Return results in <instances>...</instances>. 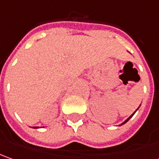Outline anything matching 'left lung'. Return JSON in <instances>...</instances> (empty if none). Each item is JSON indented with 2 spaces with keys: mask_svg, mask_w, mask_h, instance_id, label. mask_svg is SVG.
<instances>
[{
  "mask_svg": "<svg viewBox=\"0 0 159 159\" xmlns=\"http://www.w3.org/2000/svg\"><path fill=\"white\" fill-rule=\"evenodd\" d=\"M138 108H139V107H138ZM138 108H137V109H136V110H135V111H134V112H136V111H137V110H138ZM134 113H133V114H132V115H130V116H129V117L128 118V119H127V120H125V121H124V122H122V123L120 124V126H121V125H123V124H125V123H126V122H128V121H129V119H130V118H131V117H132V116H133V115H134Z\"/></svg>",
  "mask_w": 159,
  "mask_h": 159,
  "instance_id": "left-lung-1",
  "label": "left lung"
}]
</instances>
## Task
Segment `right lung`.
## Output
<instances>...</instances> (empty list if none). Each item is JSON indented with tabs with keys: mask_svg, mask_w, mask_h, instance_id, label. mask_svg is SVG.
Returning <instances> with one entry per match:
<instances>
[{
	"mask_svg": "<svg viewBox=\"0 0 159 159\" xmlns=\"http://www.w3.org/2000/svg\"><path fill=\"white\" fill-rule=\"evenodd\" d=\"M39 127H33V129H38Z\"/></svg>",
	"mask_w": 159,
	"mask_h": 159,
	"instance_id": "add662e5",
	"label": "right lung"
}]
</instances>
